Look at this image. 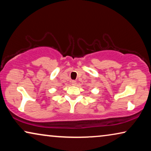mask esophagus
I'll list each match as a JSON object with an SVG mask.
<instances>
[{
    "instance_id": "obj_1",
    "label": "esophagus",
    "mask_w": 151,
    "mask_h": 151,
    "mask_svg": "<svg viewBox=\"0 0 151 151\" xmlns=\"http://www.w3.org/2000/svg\"><path fill=\"white\" fill-rule=\"evenodd\" d=\"M76 83H77V82H76V81H75V80H72V81H71V84L73 86H75Z\"/></svg>"
}]
</instances>
